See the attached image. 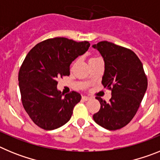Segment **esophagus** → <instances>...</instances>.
<instances>
[{
    "label": "esophagus",
    "mask_w": 160,
    "mask_h": 160,
    "mask_svg": "<svg viewBox=\"0 0 160 160\" xmlns=\"http://www.w3.org/2000/svg\"><path fill=\"white\" fill-rule=\"evenodd\" d=\"M90 98L88 97V96H82V99L83 101H87V100H89Z\"/></svg>",
    "instance_id": "obj_1"
}]
</instances>
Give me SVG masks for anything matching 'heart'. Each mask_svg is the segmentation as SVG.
<instances>
[{
  "label": "heart",
  "mask_w": 160,
  "mask_h": 160,
  "mask_svg": "<svg viewBox=\"0 0 160 160\" xmlns=\"http://www.w3.org/2000/svg\"><path fill=\"white\" fill-rule=\"evenodd\" d=\"M98 58H90V60H94V59H97Z\"/></svg>",
  "instance_id": "1"
}]
</instances>
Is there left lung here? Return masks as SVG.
Returning a JSON list of instances; mask_svg holds the SVG:
<instances>
[{
    "label": "left lung",
    "mask_w": 160,
    "mask_h": 160,
    "mask_svg": "<svg viewBox=\"0 0 160 160\" xmlns=\"http://www.w3.org/2000/svg\"><path fill=\"white\" fill-rule=\"evenodd\" d=\"M93 47L99 51L105 63L102 84L111 90L108 102L96 97L101 107L93 118L107 130L121 129L136 114L148 88V78L141 61L130 49L107 41Z\"/></svg>",
    "instance_id": "8db88e82"
}]
</instances>
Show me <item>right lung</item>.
Instances as JSON below:
<instances>
[{
  "mask_svg": "<svg viewBox=\"0 0 160 160\" xmlns=\"http://www.w3.org/2000/svg\"><path fill=\"white\" fill-rule=\"evenodd\" d=\"M87 41L49 38L26 55L18 73L22 105L32 121L44 130H54L70 119L81 94L71 91L63 97L58 90V78L70 75V66L88 50Z\"/></svg>",
  "mask_w": 160,
  "mask_h": 160,
  "instance_id": "right-lung-1",
  "label": "right lung"
}]
</instances>
